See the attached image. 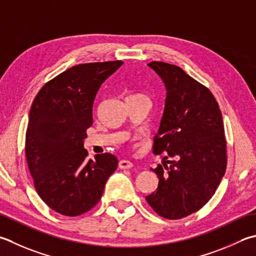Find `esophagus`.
Segmentation results:
<instances>
[{
	"label": "esophagus",
	"mask_w": 256,
	"mask_h": 256,
	"mask_svg": "<svg viewBox=\"0 0 256 256\" xmlns=\"http://www.w3.org/2000/svg\"><path fill=\"white\" fill-rule=\"evenodd\" d=\"M118 168L121 170H128L133 168V163L131 161H128V160H121L118 162Z\"/></svg>",
	"instance_id": "obj_1"
}]
</instances>
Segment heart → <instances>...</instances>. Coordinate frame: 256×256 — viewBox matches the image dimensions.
I'll list each match as a JSON object with an SVG mask.
<instances>
[{"instance_id":"1","label":"heart","mask_w":256,"mask_h":256,"mask_svg":"<svg viewBox=\"0 0 256 256\" xmlns=\"http://www.w3.org/2000/svg\"><path fill=\"white\" fill-rule=\"evenodd\" d=\"M135 95H141V94H135Z\"/></svg>"}]
</instances>
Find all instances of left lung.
<instances>
[{
	"label": "left lung",
	"instance_id": "obj_1",
	"mask_svg": "<svg viewBox=\"0 0 256 256\" xmlns=\"http://www.w3.org/2000/svg\"><path fill=\"white\" fill-rule=\"evenodd\" d=\"M148 65L166 88L153 153H164V160L168 156L173 161L151 168L158 186L145 200L160 216L180 220L202 208L224 176L226 142L222 113L211 91L181 68L164 62Z\"/></svg>",
	"mask_w": 256,
	"mask_h": 256
}]
</instances>
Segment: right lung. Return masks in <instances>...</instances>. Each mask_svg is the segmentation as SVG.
I'll list each match as a JSON object with an SVG mask.
<instances>
[{"instance_id":"add662e5","label":"right lung","mask_w":256,"mask_h":256,"mask_svg":"<svg viewBox=\"0 0 256 256\" xmlns=\"http://www.w3.org/2000/svg\"><path fill=\"white\" fill-rule=\"evenodd\" d=\"M122 64L75 65L45 84L32 103L25 138L28 170L40 198L60 214L78 216L94 208L118 168L110 153L86 160L83 140L98 88Z\"/></svg>"}]
</instances>
